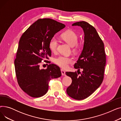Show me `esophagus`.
Listing matches in <instances>:
<instances>
[{"label": "esophagus", "mask_w": 121, "mask_h": 121, "mask_svg": "<svg viewBox=\"0 0 121 121\" xmlns=\"http://www.w3.org/2000/svg\"><path fill=\"white\" fill-rule=\"evenodd\" d=\"M61 72L62 75H65V71L63 69H61Z\"/></svg>", "instance_id": "obj_1"}]
</instances>
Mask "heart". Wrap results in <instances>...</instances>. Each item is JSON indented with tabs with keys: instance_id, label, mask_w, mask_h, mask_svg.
<instances>
[{
	"instance_id": "obj_1",
	"label": "heart",
	"mask_w": 121,
	"mask_h": 121,
	"mask_svg": "<svg viewBox=\"0 0 121 121\" xmlns=\"http://www.w3.org/2000/svg\"><path fill=\"white\" fill-rule=\"evenodd\" d=\"M61 37L62 39L71 47L76 46V47H78V44L77 42L78 36L77 34L73 31L68 30L63 33L62 34ZM57 45H58V40L57 38L55 37L52 38L49 43V48L52 52H56ZM54 62L56 65L60 67L66 68L68 67L69 64L73 62V60L70 57L61 55L55 58L54 60Z\"/></svg>"
}]
</instances>
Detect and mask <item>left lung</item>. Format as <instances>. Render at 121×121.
Listing matches in <instances>:
<instances>
[{
	"instance_id": "obj_1",
	"label": "left lung",
	"mask_w": 121,
	"mask_h": 121,
	"mask_svg": "<svg viewBox=\"0 0 121 121\" xmlns=\"http://www.w3.org/2000/svg\"><path fill=\"white\" fill-rule=\"evenodd\" d=\"M72 26H80L83 30L84 42L83 49L74 65L75 69H78V73L77 72H66L72 79L67 93L75 99L82 100L90 96L102 83L106 55L104 43L93 26L84 21L74 23ZM80 68L83 70L81 73H78Z\"/></svg>"
}]
</instances>
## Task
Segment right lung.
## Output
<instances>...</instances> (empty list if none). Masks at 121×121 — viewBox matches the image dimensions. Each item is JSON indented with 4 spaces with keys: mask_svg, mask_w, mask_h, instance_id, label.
I'll list each match as a JSON object with an SVG mask.
<instances>
[{
    "mask_svg": "<svg viewBox=\"0 0 121 121\" xmlns=\"http://www.w3.org/2000/svg\"><path fill=\"white\" fill-rule=\"evenodd\" d=\"M65 27V24L52 19H39L20 38L14 62L16 74L19 86L30 97L43 96L48 91L50 80L61 76L58 66L50 64L46 69H41L40 63L51 56L49 42Z\"/></svg>",
    "mask_w": 121,
    "mask_h": 121,
    "instance_id": "add662e5",
    "label": "right lung"
}]
</instances>
